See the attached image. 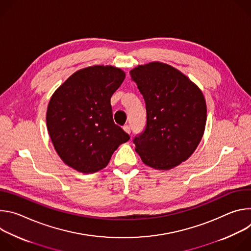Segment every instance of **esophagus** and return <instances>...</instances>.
<instances>
[{
    "instance_id": "esophagus-1",
    "label": "esophagus",
    "mask_w": 251,
    "mask_h": 251,
    "mask_svg": "<svg viewBox=\"0 0 251 251\" xmlns=\"http://www.w3.org/2000/svg\"><path fill=\"white\" fill-rule=\"evenodd\" d=\"M123 129H124V131H125L126 133H128V134H130V133H131V128H130V126H129V125H125V126H123Z\"/></svg>"
}]
</instances>
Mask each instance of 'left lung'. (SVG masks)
I'll return each mask as SVG.
<instances>
[{"mask_svg":"<svg viewBox=\"0 0 251 251\" xmlns=\"http://www.w3.org/2000/svg\"><path fill=\"white\" fill-rule=\"evenodd\" d=\"M131 79L145 100L146 125L133 139L143 163L170 170L186 161L204 132L206 105L199 87L162 62L139 65Z\"/></svg>","mask_w":251,"mask_h":251,"instance_id":"1","label":"left lung"}]
</instances>
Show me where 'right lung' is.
Returning a JSON list of instances; mask_svg holds the SVG:
<instances>
[{
  "instance_id": "right-lung-1",
  "label": "right lung",
  "mask_w": 251,
  "mask_h": 251,
  "mask_svg": "<svg viewBox=\"0 0 251 251\" xmlns=\"http://www.w3.org/2000/svg\"><path fill=\"white\" fill-rule=\"evenodd\" d=\"M125 78L113 66L76 71L53 93L47 125L55 151L69 167L85 174L107 166L130 136L113 121L111 96Z\"/></svg>"
}]
</instances>
